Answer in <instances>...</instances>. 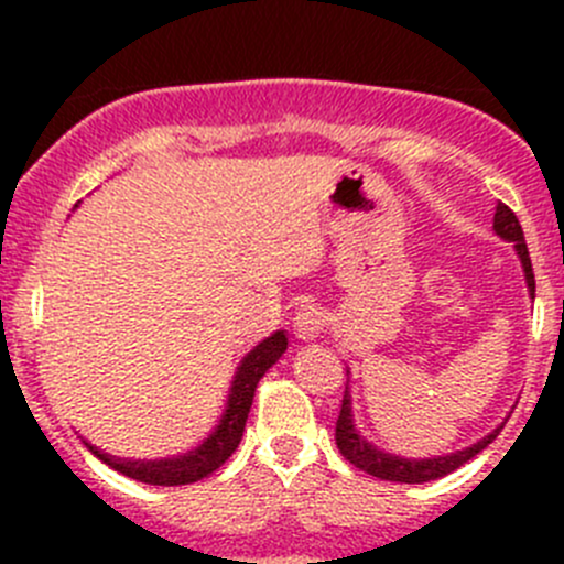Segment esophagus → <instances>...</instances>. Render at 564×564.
<instances>
[{
	"mask_svg": "<svg viewBox=\"0 0 564 564\" xmlns=\"http://www.w3.org/2000/svg\"><path fill=\"white\" fill-rule=\"evenodd\" d=\"M324 324H327V316L314 303L300 305L297 314H294V333H297L300 340L318 338L324 333Z\"/></svg>",
	"mask_w": 564,
	"mask_h": 564,
	"instance_id": "1",
	"label": "esophagus"
}]
</instances>
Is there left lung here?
Instances as JSON below:
<instances>
[{"instance_id":"obj_1","label":"left lung","mask_w":564,"mask_h":564,"mask_svg":"<svg viewBox=\"0 0 564 564\" xmlns=\"http://www.w3.org/2000/svg\"><path fill=\"white\" fill-rule=\"evenodd\" d=\"M494 231H497L499 237H505V240L516 242V250H519L521 264H524V272H527V286L534 297V272H532V259H529L524 231H521L519 218H516V213L508 207V204H502V202L497 204V215H494ZM499 431H502V425H499L497 431H491L486 440L477 442V445L453 453V456L423 458V460L398 458V456H390V453L377 451V447L368 445V442L357 434L355 423H351L349 390H346L344 401H340L338 423H335V445H338L340 456L349 460V464H355L357 469L368 471V475L382 477V480H390V482H425V480H436V477H445V475H451V471H456L458 466L466 464V460L475 458L480 451H486V447L497 440Z\"/></svg>"}]
</instances>
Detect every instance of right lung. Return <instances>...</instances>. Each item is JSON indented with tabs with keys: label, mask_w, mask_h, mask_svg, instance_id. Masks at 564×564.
Wrapping results in <instances>:
<instances>
[{
	"label": "right lung",
	"mask_w": 564,
	"mask_h": 564,
	"mask_svg": "<svg viewBox=\"0 0 564 564\" xmlns=\"http://www.w3.org/2000/svg\"><path fill=\"white\" fill-rule=\"evenodd\" d=\"M286 351V333H275L264 340V344L256 346L253 351L242 360L240 371H237L235 384H231L229 395V409H226L224 420L215 429V434H209V440L204 442L196 451L185 453L180 458H166V460H119L106 456V453L95 451L93 445H87L104 464L111 469L122 471V475L133 477V480L150 482V486H187V482L204 480L207 475H213L218 466H224L229 460L231 453L237 451L242 440V431H246V420L250 412V403H253V392L259 379L264 377L267 368H272L278 362V357Z\"/></svg>",
	"instance_id": "right-lung-1"
}]
</instances>
